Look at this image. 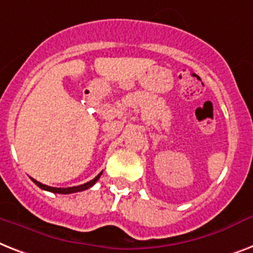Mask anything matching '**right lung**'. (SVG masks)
Returning a JSON list of instances; mask_svg holds the SVG:
<instances>
[{
    "mask_svg": "<svg viewBox=\"0 0 253 253\" xmlns=\"http://www.w3.org/2000/svg\"><path fill=\"white\" fill-rule=\"evenodd\" d=\"M100 175H102V172L99 173L98 176H95L92 180L87 181V183L82 184V185H77V187H69V188H54V187H48V185H45V184H42L39 183L38 180H35V179H32V181L38 185L39 188H42V189H44V191H49V192H53V193H61V195H69V193H76V192H82L84 191V189H88L90 187H92L96 181L99 180V177H100Z\"/></svg>",
    "mask_w": 253,
    "mask_h": 253,
    "instance_id": "obj_1",
    "label": "right lung"
}]
</instances>
